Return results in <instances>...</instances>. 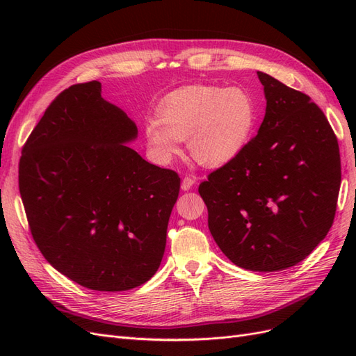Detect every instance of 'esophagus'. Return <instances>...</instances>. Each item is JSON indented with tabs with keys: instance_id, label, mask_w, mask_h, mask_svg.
<instances>
[{
	"instance_id": "1",
	"label": "esophagus",
	"mask_w": 356,
	"mask_h": 356,
	"mask_svg": "<svg viewBox=\"0 0 356 356\" xmlns=\"http://www.w3.org/2000/svg\"><path fill=\"white\" fill-rule=\"evenodd\" d=\"M196 184V178H191V177H184L181 181V188L184 191H188L193 186Z\"/></svg>"
}]
</instances>
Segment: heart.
<instances>
[{"label":"heart","mask_w":356,"mask_h":356,"mask_svg":"<svg viewBox=\"0 0 356 356\" xmlns=\"http://www.w3.org/2000/svg\"><path fill=\"white\" fill-rule=\"evenodd\" d=\"M157 114L145 122L144 135L159 165H170L181 154L184 139L200 165H227L245 152L258 120L252 95L239 86H186L170 92Z\"/></svg>","instance_id":"1"}]
</instances>
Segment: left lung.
I'll return each instance as SVG.
<instances>
[{"instance_id":"obj_1","label":"left lung","mask_w":356,"mask_h":356,"mask_svg":"<svg viewBox=\"0 0 356 356\" xmlns=\"http://www.w3.org/2000/svg\"><path fill=\"white\" fill-rule=\"evenodd\" d=\"M264 120L245 152L199 186L213 241L246 270L300 263L331 229L341 181L337 138L307 95L257 71Z\"/></svg>"}]
</instances>
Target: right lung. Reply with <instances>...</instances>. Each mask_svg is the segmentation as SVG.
I'll return each instance as SVG.
<instances>
[{
    "label": "right lung",
    "instance_id": "right-lung-1",
    "mask_svg": "<svg viewBox=\"0 0 356 356\" xmlns=\"http://www.w3.org/2000/svg\"><path fill=\"white\" fill-rule=\"evenodd\" d=\"M101 88L74 84L49 105L22 149L19 190L46 260L81 286L114 293L157 272L179 177L126 145L138 127Z\"/></svg>",
    "mask_w": 356,
    "mask_h": 356
}]
</instances>
